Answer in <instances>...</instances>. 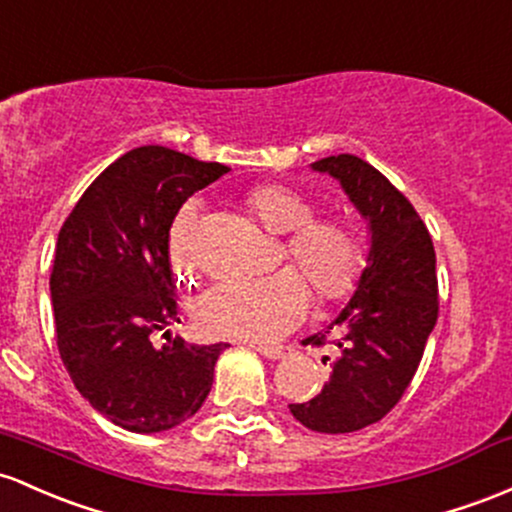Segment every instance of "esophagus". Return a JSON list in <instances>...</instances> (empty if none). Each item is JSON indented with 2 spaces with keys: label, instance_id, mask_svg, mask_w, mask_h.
<instances>
[{
  "label": "esophagus",
  "instance_id": "obj_1",
  "mask_svg": "<svg viewBox=\"0 0 512 512\" xmlns=\"http://www.w3.org/2000/svg\"><path fill=\"white\" fill-rule=\"evenodd\" d=\"M252 350L260 352V355L267 359H282L291 352L289 347H277V345H252Z\"/></svg>",
  "mask_w": 512,
  "mask_h": 512
}]
</instances>
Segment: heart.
I'll return each instance as SVG.
<instances>
[{"mask_svg":"<svg viewBox=\"0 0 512 512\" xmlns=\"http://www.w3.org/2000/svg\"><path fill=\"white\" fill-rule=\"evenodd\" d=\"M247 209L262 228L286 235V257L299 268L279 269L262 279L211 286L194 303V320L211 338L269 342L301 323L311 306V291L320 303L345 299L364 269V245L357 228L338 216L316 218V206L294 189L265 184L247 196ZM196 206L184 204L170 228V262L179 277L194 274Z\"/></svg>","mask_w":512,"mask_h":512,"instance_id":"obj_1","label":"heart"}]
</instances>
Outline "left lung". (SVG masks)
I'll list each match as a JSON object with an SVG mask.
<instances>
[{"label":"left lung","instance_id":"1","mask_svg":"<svg viewBox=\"0 0 512 512\" xmlns=\"http://www.w3.org/2000/svg\"><path fill=\"white\" fill-rule=\"evenodd\" d=\"M311 167L338 179L372 235L355 296L325 333L306 338L325 345L338 333L330 381L311 401L289 403L308 430L340 435L379 423L418 372L440 311L435 247L411 201L362 157L330 155Z\"/></svg>","mask_w":512,"mask_h":512}]
</instances>
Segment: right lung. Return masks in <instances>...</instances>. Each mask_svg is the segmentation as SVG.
<instances>
[{"instance_id":"1","label":"right lung","mask_w":512,"mask_h":512,"mask_svg":"<svg viewBox=\"0 0 512 512\" xmlns=\"http://www.w3.org/2000/svg\"><path fill=\"white\" fill-rule=\"evenodd\" d=\"M228 172L160 145L121 155L58 233L50 272L58 350L75 389L111 423L162 432L199 411L226 342L170 338V228L184 201ZM168 342L155 348L152 335Z\"/></svg>"}]
</instances>
